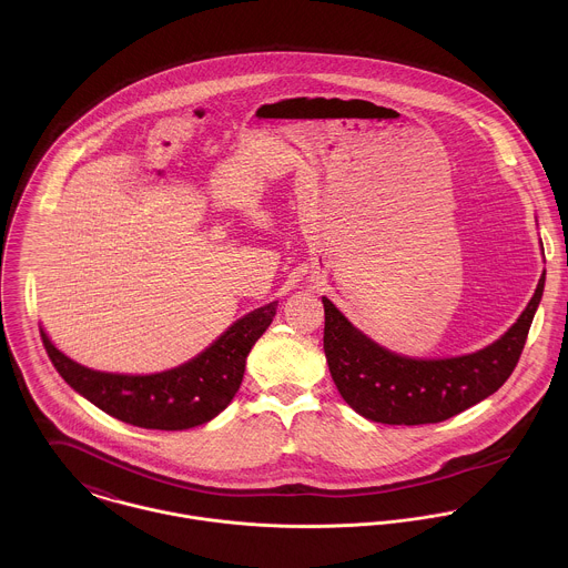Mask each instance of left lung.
<instances>
[{"label":"left lung","mask_w":568,"mask_h":568,"mask_svg":"<svg viewBox=\"0 0 568 568\" xmlns=\"http://www.w3.org/2000/svg\"><path fill=\"white\" fill-rule=\"evenodd\" d=\"M545 271L536 293L511 327L486 347L448 358H415L387 349L352 324L327 297L324 352L341 398L381 424L444 422L487 396L514 372L540 306Z\"/></svg>","instance_id":"left-lung-1"}]
</instances>
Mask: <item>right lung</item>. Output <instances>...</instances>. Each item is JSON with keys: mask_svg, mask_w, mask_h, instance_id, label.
Instances as JSON below:
<instances>
[{"mask_svg": "<svg viewBox=\"0 0 568 568\" xmlns=\"http://www.w3.org/2000/svg\"><path fill=\"white\" fill-rule=\"evenodd\" d=\"M277 302L264 304L230 325L194 358L158 374H113L65 356L41 327L50 361L63 381L91 405L142 428L185 430L214 419L234 400L246 356L271 325Z\"/></svg>", "mask_w": 568, "mask_h": 568, "instance_id": "add662e5", "label": "right lung"}]
</instances>
